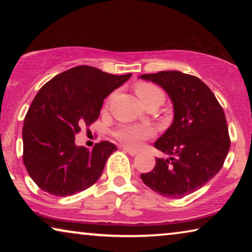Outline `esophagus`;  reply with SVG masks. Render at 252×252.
<instances>
[{"label": "esophagus", "instance_id": "34e87169", "mask_svg": "<svg viewBox=\"0 0 252 252\" xmlns=\"http://www.w3.org/2000/svg\"><path fill=\"white\" fill-rule=\"evenodd\" d=\"M123 150L126 151V153L128 154V155H130V156H136V155H137V151L136 150L129 149V148H127V147H123Z\"/></svg>", "mask_w": 252, "mask_h": 252}]
</instances>
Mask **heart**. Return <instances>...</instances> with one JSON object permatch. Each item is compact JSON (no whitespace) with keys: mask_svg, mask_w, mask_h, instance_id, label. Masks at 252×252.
Masks as SVG:
<instances>
[{"mask_svg":"<svg viewBox=\"0 0 252 252\" xmlns=\"http://www.w3.org/2000/svg\"><path fill=\"white\" fill-rule=\"evenodd\" d=\"M136 94L146 106L158 103L161 104L165 99L163 89L149 82H141L136 86ZM154 134L153 127L149 125H123L116 130L115 135L120 142L128 147H137L143 140Z\"/></svg>","mask_w":252,"mask_h":252,"instance_id":"1","label":"heart"}]
</instances>
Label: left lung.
<instances>
[{
  "mask_svg": "<svg viewBox=\"0 0 252 252\" xmlns=\"http://www.w3.org/2000/svg\"><path fill=\"white\" fill-rule=\"evenodd\" d=\"M167 93L173 122L154 146L167 158L141 179L165 197L181 198L202 188L222 167L230 141L225 113L201 79L180 71L142 74Z\"/></svg>",
  "mask_w": 252,
  "mask_h": 252,
  "instance_id": "8db88e82",
  "label": "left lung"
}]
</instances>
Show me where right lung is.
I'll return each mask as SVG.
<instances>
[{"label": "right lung", "mask_w": 252, "mask_h": 252, "mask_svg": "<svg viewBox=\"0 0 252 252\" xmlns=\"http://www.w3.org/2000/svg\"><path fill=\"white\" fill-rule=\"evenodd\" d=\"M88 65L48 81L24 119L23 160L32 180L55 196H71L95 184L117 147L108 141L92 150L75 144V134L98 118L105 97L130 78Z\"/></svg>", "instance_id": "obj_1"}]
</instances>
